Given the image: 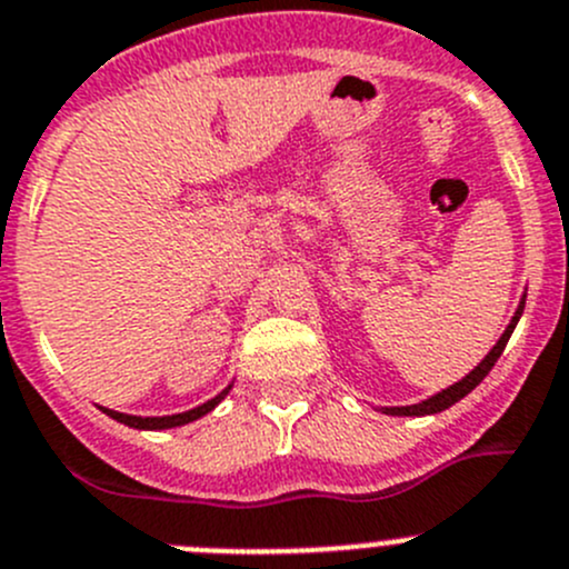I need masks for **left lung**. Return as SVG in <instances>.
<instances>
[{
    "label": "left lung",
    "mask_w": 569,
    "mask_h": 569,
    "mask_svg": "<svg viewBox=\"0 0 569 569\" xmlns=\"http://www.w3.org/2000/svg\"><path fill=\"white\" fill-rule=\"evenodd\" d=\"M522 307H526V301H520V309H517V312H515V318H511V323L506 326V331H503V335H500V340L495 342L492 351H489L487 357H483L481 362H478V368H476V370H470V373L465 376L462 381H457V385L448 387V390L437 392V396H431L429 401L415 403V407H385V412H387V415H407V418H418V415H435V412H442V409H448V407H453V403H457V401H462V398L468 396V392H473L476 387L481 385L483 376H487L489 370H492V365L498 362V357H500V353H503L506 342H509L511 331H515L517 320H520Z\"/></svg>",
    "instance_id": "1"
}]
</instances>
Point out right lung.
<instances>
[{
    "instance_id": "1",
    "label": "right lung",
    "mask_w": 569,
    "mask_h": 569,
    "mask_svg": "<svg viewBox=\"0 0 569 569\" xmlns=\"http://www.w3.org/2000/svg\"><path fill=\"white\" fill-rule=\"evenodd\" d=\"M227 392L229 390H223L221 396H216V398H212V401L201 403V407L190 409V412L168 415V418H134V415L112 412V409H101V412H107L112 420H118V423L132 426V429H173V426H184V423H190V420H196V418H201V415H207V412H210V409H216V403H221Z\"/></svg>"
}]
</instances>
